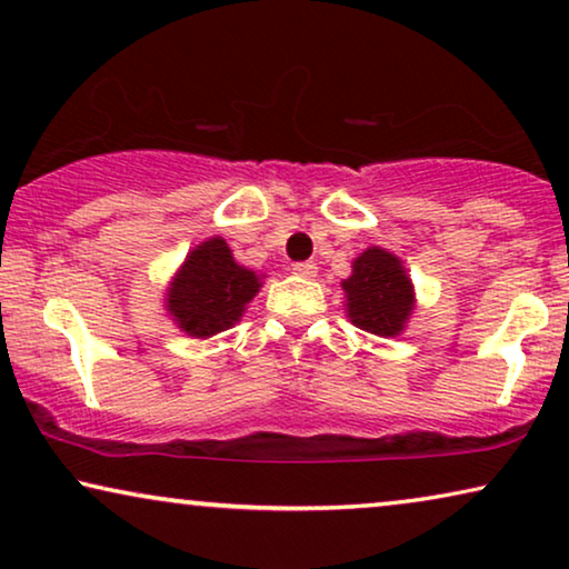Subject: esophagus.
I'll list each match as a JSON object with an SVG mask.
<instances>
[{"mask_svg": "<svg viewBox=\"0 0 569 569\" xmlns=\"http://www.w3.org/2000/svg\"><path fill=\"white\" fill-rule=\"evenodd\" d=\"M316 271H318V267H316L313 261H300V263H292V274H298V277H302V279L316 277Z\"/></svg>", "mask_w": 569, "mask_h": 569, "instance_id": "obj_1", "label": "esophagus"}]
</instances>
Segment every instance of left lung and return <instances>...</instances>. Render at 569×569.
Masks as SVG:
<instances>
[{
  "mask_svg": "<svg viewBox=\"0 0 569 569\" xmlns=\"http://www.w3.org/2000/svg\"><path fill=\"white\" fill-rule=\"evenodd\" d=\"M341 290L349 321L376 337H399L415 310V287L401 259L378 246L357 256Z\"/></svg>",
  "mask_w": 569,
  "mask_h": 569,
  "instance_id": "8db88e82",
  "label": "left lung"
}]
</instances>
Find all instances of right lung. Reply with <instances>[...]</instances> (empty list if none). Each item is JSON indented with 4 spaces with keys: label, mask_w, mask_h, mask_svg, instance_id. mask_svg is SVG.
Segmentation results:
<instances>
[{
    "label": "right lung",
    "mask_w": 569,
    "mask_h": 569,
    "mask_svg": "<svg viewBox=\"0 0 569 569\" xmlns=\"http://www.w3.org/2000/svg\"><path fill=\"white\" fill-rule=\"evenodd\" d=\"M259 287V274L240 267L222 238H209L189 251L183 267L176 271L166 308L178 329L189 337L209 339L240 321Z\"/></svg>",
    "instance_id": "add662e5"
}]
</instances>
